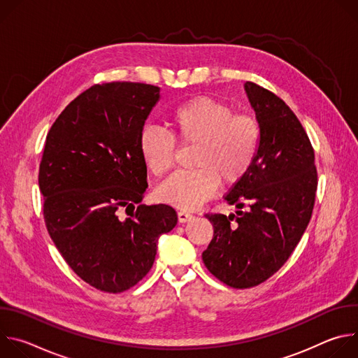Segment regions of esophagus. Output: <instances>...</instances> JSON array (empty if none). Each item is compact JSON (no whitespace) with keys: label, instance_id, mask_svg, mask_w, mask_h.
Here are the masks:
<instances>
[{"label":"esophagus","instance_id":"esophagus-1","mask_svg":"<svg viewBox=\"0 0 358 358\" xmlns=\"http://www.w3.org/2000/svg\"><path fill=\"white\" fill-rule=\"evenodd\" d=\"M177 215H178V221L180 222H187V221L192 220V214H189L187 211H178Z\"/></svg>","mask_w":358,"mask_h":358}]
</instances>
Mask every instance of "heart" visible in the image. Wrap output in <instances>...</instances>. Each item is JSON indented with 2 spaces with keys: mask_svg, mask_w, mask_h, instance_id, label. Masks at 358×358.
Instances as JSON below:
<instances>
[{
  "mask_svg": "<svg viewBox=\"0 0 358 358\" xmlns=\"http://www.w3.org/2000/svg\"><path fill=\"white\" fill-rule=\"evenodd\" d=\"M173 134L182 144H196L192 171H178L157 189L163 202L195 210L225 185L241 181L252 167L261 143L258 120L234 115V109L210 96H198L177 106L169 116ZM140 155L155 176H164L174 164L176 140L157 129H145L138 141Z\"/></svg>",
  "mask_w": 358,
  "mask_h": 358,
  "instance_id": "1",
  "label": "heart"
}]
</instances>
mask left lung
<instances>
[{"instance_id":"1","label":"left lung","mask_w":358,"mask_h":358,"mask_svg":"<svg viewBox=\"0 0 358 358\" xmlns=\"http://www.w3.org/2000/svg\"><path fill=\"white\" fill-rule=\"evenodd\" d=\"M245 92L261 127L258 155L225 195L238 211L206 215L214 236L202 252L207 269L235 289L257 286L283 266L309 225L317 189L315 151L296 115L257 83L246 82Z\"/></svg>"}]
</instances>
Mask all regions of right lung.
Listing matches in <instances>:
<instances>
[{
	"instance_id": "1",
	"label": "right lung",
	"mask_w": 358,
	"mask_h": 358,
	"mask_svg": "<svg viewBox=\"0 0 358 358\" xmlns=\"http://www.w3.org/2000/svg\"><path fill=\"white\" fill-rule=\"evenodd\" d=\"M159 100L152 85H94L46 136L38 182L48 232L72 271L101 292L138 283L155 264L159 238L177 225L170 206L140 203L147 166L138 141Z\"/></svg>"
}]
</instances>
